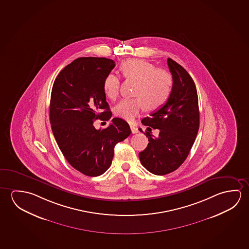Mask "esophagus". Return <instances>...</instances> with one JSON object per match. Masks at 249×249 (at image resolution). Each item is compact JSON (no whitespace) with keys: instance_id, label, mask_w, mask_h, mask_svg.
<instances>
[{"instance_id":"1","label":"esophagus","mask_w":249,"mask_h":249,"mask_svg":"<svg viewBox=\"0 0 249 249\" xmlns=\"http://www.w3.org/2000/svg\"><path fill=\"white\" fill-rule=\"evenodd\" d=\"M130 130H131V132L133 133V134H136V133H138V127L134 126V125H132V124H130Z\"/></svg>"}]
</instances>
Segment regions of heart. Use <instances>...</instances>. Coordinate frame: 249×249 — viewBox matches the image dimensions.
Instances as JSON below:
<instances>
[{"instance_id": "obj_1", "label": "heart", "mask_w": 249, "mask_h": 249, "mask_svg": "<svg viewBox=\"0 0 249 249\" xmlns=\"http://www.w3.org/2000/svg\"><path fill=\"white\" fill-rule=\"evenodd\" d=\"M120 71L124 79L137 81L133 92L137 98L122 99L115 106V115L119 118L132 121L144 108L149 111H158L170 98L173 79L165 70L156 68L143 59H129L122 62ZM103 87L109 99H117L120 87L119 77L109 73Z\"/></svg>"}]
</instances>
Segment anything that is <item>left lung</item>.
Here are the masks:
<instances>
[{
    "label": "left lung",
    "instance_id": "8db88e82",
    "mask_svg": "<svg viewBox=\"0 0 249 249\" xmlns=\"http://www.w3.org/2000/svg\"><path fill=\"white\" fill-rule=\"evenodd\" d=\"M167 63L173 79V87L165 105L142 120L148 126L149 143L139 153L142 165L150 173L158 176L178 169L190 153L196 138L200 113L196 87L188 71L173 59ZM158 128L157 138L151 134V128ZM142 131V129H138Z\"/></svg>",
    "mask_w": 249,
    "mask_h": 249
}]
</instances>
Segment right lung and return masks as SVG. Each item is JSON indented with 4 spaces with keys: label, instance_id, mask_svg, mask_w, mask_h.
Instances as JSON below:
<instances>
[{
    "label": "right lung",
    "instance_id": "obj_1",
    "mask_svg": "<svg viewBox=\"0 0 249 249\" xmlns=\"http://www.w3.org/2000/svg\"><path fill=\"white\" fill-rule=\"evenodd\" d=\"M114 67L107 58L76 59L60 71L52 89L50 123L56 142L67 162L88 177L109 169L115 145L131 132L119 118L103 130L93 125L96 119L111 118L103 84Z\"/></svg>",
    "mask_w": 249,
    "mask_h": 249
}]
</instances>
